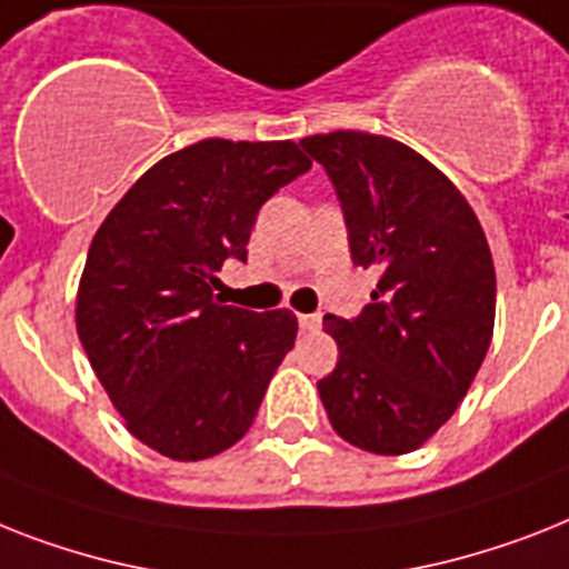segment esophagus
Listing matches in <instances>:
<instances>
[{"label":"esophagus","instance_id":"obj_1","mask_svg":"<svg viewBox=\"0 0 569 569\" xmlns=\"http://www.w3.org/2000/svg\"><path fill=\"white\" fill-rule=\"evenodd\" d=\"M298 325H300V330L316 332V330H321V316H318V312H307V316H298Z\"/></svg>","mask_w":569,"mask_h":569}]
</instances>
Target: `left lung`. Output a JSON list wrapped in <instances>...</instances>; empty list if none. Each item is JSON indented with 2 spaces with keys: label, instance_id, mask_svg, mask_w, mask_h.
Returning <instances> with one entry per match:
<instances>
[{
  "label": "left lung",
  "instance_id": "obj_1",
  "mask_svg": "<svg viewBox=\"0 0 569 569\" xmlns=\"http://www.w3.org/2000/svg\"><path fill=\"white\" fill-rule=\"evenodd\" d=\"M300 146L330 174L353 262L380 271L357 318H325L339 362L318 395L348 445L403 456L450 420L488 353L491 248L452 180L403 142L332 131Z\"/></svg>",
  "mask_w": 569,
  "mask_h": 569
}]
</instances>
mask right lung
<instances>
[{
    "instance_id": "obj_1",
    "label": "right lung",
    "mask_w": 569,
    "mask_h": 569,
    "mask_svg": "<svg viewBox=\"0 0 569 569\" xmlns=\"http://www.w3.org/2000/svg\"><path fill=\"white\" fill-rule=\"evenodd\" d=\"M312 166L300 146L201 140L154 163L92 237L76 325L133 438L174 461L219 456L251 429L292 350L289 309L212 300L260 207Z\"/></svg>"
}]
</instances>
